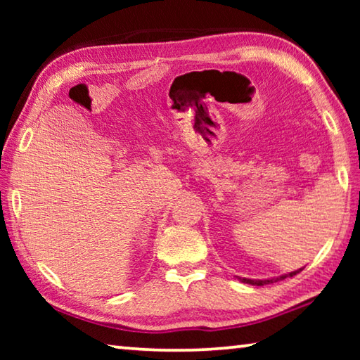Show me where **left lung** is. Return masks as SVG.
<instances>
[{
  "mask_svg": "<svg viewBox=\"0 0 360 360\" xmlns=\"http://www.w3.org/2000/svg\"><path fill=\"white\" fill-rule=\"evenodd\" d=\"M300 271H302V268H300V270H295V271L285 273V275L276 276V278H266V279H249V278H240V276H238V279H240L241 283H245V284H251V285H265V284H271V283L283 281V279H285V278H292V276H295L297 273H300Z\"/></svg>",
  "mask_w": 360,
  "mask_h": 360,
  "instance_id": "8db88e82",
  "label": "left lung"
}]
</instances>
